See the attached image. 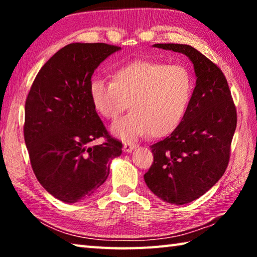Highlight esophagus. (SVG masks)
<instances>
[{
    "instance_id": "34e87169",
    "label": "esophagus",
    "mask_w": 257,
    "mask_h": 257,
    "mask_svg": "<svg viewBox=\"0 0 257 257\" xmlns=\"http://www.w3.org/2000/svg\"><path fill=\"white\" fill-rule=\"evenodd\" d=\"M136 145L133 144V143H124L123 144V151L124 152H132L133 150H135Z\"/></svg>"
}]
</instances>
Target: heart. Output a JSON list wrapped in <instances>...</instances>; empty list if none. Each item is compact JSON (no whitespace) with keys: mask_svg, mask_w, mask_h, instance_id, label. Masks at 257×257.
<instances>
[{"mask_svg":"<svg viewBox=\"0 0 257 257\" xmlns=\"http://www.w3.org/2000/svg\"><path fill=\"white\" fill-rule=\"evenodd\" d=\"M193 93V78L185 67L152 60L116 68L112 81L89 82L90 101L104 119H116L129 104L132 111L112 125V133L125 141L172 133L184 120Z\"/></svg>","mask_w":257,"mask_h":257,"instance_id":"1","label":"heart"}]
</instances>
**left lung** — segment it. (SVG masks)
Returning <instances> with one entry per match:
<instances>
[{
  "instance_id": "left-lung-1",
  "label": "left lung",
  "mask_w": 257,
  "mask_h": 257,
  "mask_svg": "<svg viewBox=\"0 0 257 257\" xmlns=\"http://www.w3.org/2000/svg\"><path fill=\"white\" fill-rule=\"evenodd\" d=\"M179 52L194 63L196 86L181 123L170 136L151 145L153 163L145 182L164 202L182 205L206 193L228 167L237 111L221 69L185 44H154Z\"/></svg>"
}]
</instances>
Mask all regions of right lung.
Wrapping results in <instances>:
<instances>
[{
	"label": "right lung",
	"instance_id": "right-lung-1",
	"mask_svg": "<svg viewBox=\"0 0 257 257\" xmlns=\"http://www.w3.org/2000/svg\"><path fill=\"white\" fill-rule=\"evenodd\" d=\"M120 50L105 43H72L38 71L26 98L24 136L37 180L55 198H88L110 173L122 143L107 133L90 101L94 70ZM103 137L104 143L90 146Z\"/></svg>",
	"mask_w": 257,
	"mask_h": 257
}]
</instances>
